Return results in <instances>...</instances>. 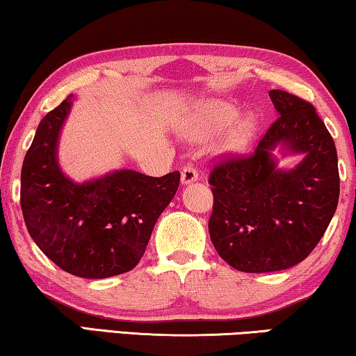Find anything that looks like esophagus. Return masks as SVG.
Listing matches in <instances>:
<instances>
[{"label":"esophagus","mask_w":356,"mask_h":356,"mask_svg":"<svg viewBox=\"0 0 356 356\" xmlns=\"http://www.w3.org/2000/svg\"><path fill=\"white\" fill-rule=\"evenodd\" d=\"M199 178V173H197V168L193 167V165H184L181 168V183L183 184H189L195 181V179Z\"/></svg>","instance_id":"esophagus-1"}]
</instances>
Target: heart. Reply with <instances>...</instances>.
<instances>
[{"label": "heart", "mask_w": 356, "mask_h": 356, "mask_svg": "<svg viewBox=\"0 0 356 356\" xmlns=\"http://www.w3.org/2000/svg\"><path fill=\"white\" fill-rule=\"evenodd\" d=\"M239 111L234 106L228 104L223 101H209L204 102L202 106L195 111V114L188 123V133L191 138L195 140H204L216 133H221L226 128L233 125L238 120ZM255 123L250 118H245L233 131L226 136L225 149L231 152H239L249 146V143L254 136Z\"/></svg>", "instance_id": "1"}]
</instances>
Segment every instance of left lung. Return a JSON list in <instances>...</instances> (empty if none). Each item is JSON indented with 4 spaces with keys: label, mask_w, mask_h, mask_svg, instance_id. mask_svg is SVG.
I'll use <instances>...</instances> for the list:
<instances>
[{
    "label": "left lung",
    "mask_w": 356,
    "mask_h": 356,
    "mask_svg": "<svg viewBox=\"0 0 356 356\" xmlns=\"http://www.w3.org/2000/svg\"><path fill=\"white\" fill-rule=\"evenodd\" d=\"M270 97L280 117L255 151L223 157L209 175L210 239L226 264L245 273L287 270L305 260L326 233L341 191L336 144L315 107L282 90ZM280 142L306 154L287 172L270 156Z\"/></svg>",
    "instance_id": "8db88e82"
}]
</instances>
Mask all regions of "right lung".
<instances>
[{
	"instance_id": "1",
	"label": "right lung",
	"mask_w": 356,
	"mask_h": 356,
	"mask_svg": "<svg viewBox=\"0 0 356 356\" xmlns=\"http://www.w3.org/2000/svg\"><path fill=\"white\" fill-rule=\"evenodd\" d=\"M72 95L44 115L25 154L20 207L40 250L70 275L101 280L140 264L154 225L179 186V172L161 178L120 170L83 184L70 181L56 157Z\"/></svg>"
}]
</instances>
